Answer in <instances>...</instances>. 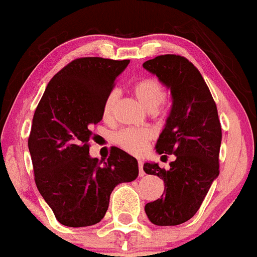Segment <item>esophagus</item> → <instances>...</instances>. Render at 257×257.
Instances as JSON below:
<instances>
[{
    "label": "esophagus",
    "mask_w": 257,
    "mask_h": 257,
    "mask_svg": "<svg viewBox=\"0 0 257 257\" xmlns=\"http://www.w3.org/2000/svg\"><path fill=\"white\" fill-rule=\"evenodd\" d=\"M138 169H140V177H143L145 175V170H143V163L142 161H138Z\"/></svg>",
    "instance_id": "obj_1"
}]
</instances>
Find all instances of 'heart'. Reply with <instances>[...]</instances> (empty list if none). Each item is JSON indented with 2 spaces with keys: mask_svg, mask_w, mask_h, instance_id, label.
Listing matches in <instances>:
<instances>
[{
  "mask_svg": "<svg viewBox=\"0 0 257 257\" xmlns=\"http://www.w3.org/2000/svg\"><path fill=\"white\" fill-rule=\"evenodd\" d=\"M134 93L146 108L151 110L152 114L161 111V103L165 100L166 92L164 85L155 78H143L134 84ZM117 93L111 91L106 96L102 105L103 119H110L116 102ZM154 133L149 128H124L116 132L114 141L119 147L131 154H140L143 151L147 143L152 140Z\"/></svg>",
  "mask_w": 257,
  "mask_h": 257,
  "instance_id": "heart-1",
  "label": "heart"
}]
</instances>
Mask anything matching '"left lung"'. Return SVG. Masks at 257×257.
<instances>
[{
  "mask_svg": "<svg viewBox=\"0 0 257 257\" xmlns=\"http://www.w3.org/2000/svg\"><path fill=\"white\" fill-rule=\"evenodd\" d=\"M143 68L156 74L170 88L172 112L156 143V151L175 155L165 170L146 163L143 170L163 179L160 198L146 203L145 211L155 225H178L198 211L212 180L219 175L221 125L218 108L206 82L188 59L180 55H161Z\"/></svg>",
  "mask_w": 257,
  "mask_h": 257,
  "instance_id": "1",
  "label": "left lung"
}]
</instances>
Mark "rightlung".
Wrapping results in <instances>:
<instances>
[{"instance_id":"1","label":"right lung","mask_w":257,"mask_h":257,"mask_svg":"<svg viewBox=\"0 0 257 257\" xmlns=\"http://www.w3.org/2000/svg\"><path fill=\"white\" fill-rule=\"evenodd\" d=\"M129 60L79 57L48 82L34 111L28 147L34 182L57 220L80 228L97 224L119 183L138 177L133 156L111 147L107 160L89 156L92 126Z\"/></svg>"}]
</instances>
